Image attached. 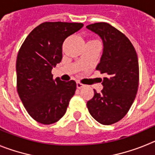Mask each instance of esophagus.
<instances>
[{
	"mask_svg": "<svg viewBox=\"0 0 155 155\" xmlns=\"http://www.w3.org/2000/svg\"><path fill=\"white\" fill-rule=\"evenodd\" d=\"M83 87H84V84H83L82 83H81V82L79 81L77 82V87H78V89H81V88H82Z\"/></svg>",
	"mask_w": 155,
	"mask_h": 155,
	"instance_id": "obj_1",
	"label": "esophagus"
}]
</instances>
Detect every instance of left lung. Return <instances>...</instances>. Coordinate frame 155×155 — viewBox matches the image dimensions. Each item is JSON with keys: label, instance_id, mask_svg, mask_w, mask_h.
<instances>
[{"label": "left lung", "instance_id": "left-lung-1", "mask_svg": "<svg viewBox=\"0 0 155 155\" xmlns=\"http://www.w3.org/2000/svg\"><path fill=\"white\" fill-rule=\"evenodd\" d=\"M86 28L102 39L103 53L96 70L106 75L101 80L102 90L100 93L94 90L87 107L96 121L111 125L124 118L135 99L139 84L137 55L128 38L109 23Z\"/></svg>", "mask_w": 155, "mask_h": 155}]
</instances>
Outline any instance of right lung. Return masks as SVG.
Listing matches in <instances>:
<instances>
[{"label":"right lung","instance_id":"obj_1","mask_svg":"<svg viewBox=\"0 0 155 155\" xmlns=\"http://www.w3.org/2000/svg\"><path fill=\"white\" fill-rule=\"evenodd\" d=\"M82 23L44 22L34 28L21 45L16 61L17 91L28 114L49 125L65 114L76 91V82L53 79V67L62 60V45L80 30Z\"/></svg>","mask_w":155,"mask_h":155}]
</instances>
